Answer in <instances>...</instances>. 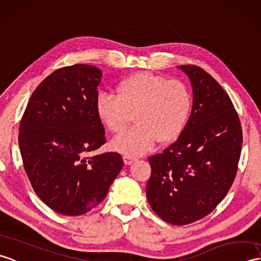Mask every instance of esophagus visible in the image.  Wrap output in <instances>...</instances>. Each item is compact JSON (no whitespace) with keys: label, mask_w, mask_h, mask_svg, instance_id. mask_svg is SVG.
Returning <instances> with one entry per match:
<instances>
[{"label":"esophagus","mask_w":261,"mask_h":261,"mask_svg":"<svg viewBox=\"0 0 261 261\" xmlns=\"http://www.w3.org/2000/svg\"><path fill=\"white\" fill-rule=\"evenodd\" d=\"M135 161H136V159L132 158V156H129V155H124L123 156V162H124V165H126V166L132 165V163L135 162Z\"/></svg>","instance_id":"1"}]
</instances>
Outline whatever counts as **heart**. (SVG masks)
<instances>
[{"label":"heart","instance_id":"1","mask_svg":"<svg viewBox=\"0 0 261 261\" xmlns=\"http://www.w3.org/2000/svg\"><path fill=\"white\" fill-rule=\"evenodd\" d=\"M118 98L101 93L96 96V116L113 133L122 132L135 116L137 124L116 137L114 150L129 156L147 153L159 140L167 144L177 140L190 117L192 99L189 89L178 80L137 72L117 86Z\"/></svg>","mask_w":261,"mask_h":261}]
</instances>
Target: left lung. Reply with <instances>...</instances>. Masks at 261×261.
<instances>
[{
	"label": "left lung",
	"mask_w": 261,
	"mask_h": 261,
	"mask_svg": "<svg viewBox=\"0 0 261 261\" xmlns=\"http://www.w3.org/2000/svg\"><path fill=\"white\" fill-rule=\"evenodd\" d=\"M192 87V109L184 132L149 158L147 198L154 213L184 226L209 215L231 187L242 145L238 114L225 90L195 65H180Z\"/></svg>",
	"instance_id": "left-lung-1"
}]
</instances>
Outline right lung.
Returning <instances> with one entry per match:
<instances>
[{
	"label": "right lung",
	"mask_w": 261,
	"mask_h": 261,
	"mask_svg": "<svg viewBox=\"0 0 261 261\" xmlns=\"http://www.w3.org/2000/svg\"><path fill=\"white\" fill-rule=\"evenodd\" d=\"M101 76L89 64L54 71L34 90L21 120L24 169L38 197L58 214L94 208L123 167L119 153L89 156L106 143L95 111Z\"/></svg>",
	"instance_id": "obj_1"
}]
</instances>
